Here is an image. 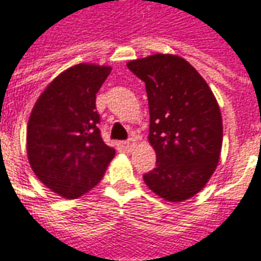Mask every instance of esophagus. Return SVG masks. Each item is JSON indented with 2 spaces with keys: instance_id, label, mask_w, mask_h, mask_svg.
<instances>
[{
  "instance_id": "obj_1",
  "label": "esophagus",
  "mask_w": 261,
  "mask_h": 261,
  "mask_svg": "<svg viewBox=\"0 0 261 261\" xmlns=\"http://www.w3.org/2000/svg\"><path fill=\"white\" fill-rule=\"evenodd\" d=\"M137 147V142L136 140H128V141H123L119 144V148L121 151H124V152H131V151H134Z\"/></svg>"
}]
</instances>
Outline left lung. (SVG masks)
<instances>
[{
    "mask_svg": "<svg viewBox=\"0 0 261 261\" xmlns=\"http://www.w3.org/2000/svg\"><path fill=\"white\" fill-rule=\"evenodd\" d=\"M127 67L145 82L148 141L156 153V168L144 181L166 201L189 200L204 189L221 158L218 102L205 80L179 56L152 54Z\"/></svg>",
    "mask_w": 261,
    "mask_h": 261,
    "instance_id": "obj_1",
    "label": "left lung"
}]
</instances>
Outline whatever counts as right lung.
Segmentation results:
<instances>
[{"label":"right lung","instance_id":"right-lung-1","mask_svg":"<svg viewBox=\"0 0 261 261\" xmlns=\"http://www.w3.org/2000/svg\"><path fill=\"white\" fill-rule=\"evenodd\" d=\"M110 71V65H72L44 88L32 109L26 130L32 170L68 200L96 186L116 153L103 142L95 110L96 93Z\"/></svg>","mask_w":261,"mask_h":261}]
</instances>
